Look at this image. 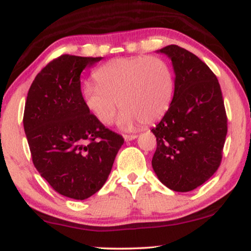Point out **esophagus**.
I'll list each match as a JSON object with an SVG mask.
<instances>
[{
    "label": "esophagus",
    "mask_w": 251,
    "mask_h": 251,
    "mask_svg": "<svg viewBox=\"0 0 251 251\" xmlns=\"http://www.w3.org/2000/svg\"><path fill=\"white\" fill-rule=\"evenodd\" d=\"M123 137H125V140H126V142H129V140L136 139L137 138V135H125Z\"/></svg>",
    "instance_id": "1"
}]
</instances>
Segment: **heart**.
I'll use <instances>...</instances> for the list:
<instances>
[{"mask_svg":"<svg viewBox=\"0 0 251 251\" xmlns=\"http://www.w3.org/2000/svg\"><path fill=\"white\" fill-rule=\"evenodd\" d=\"M94 78L96 85H85L82 98L88 112L104 126L114 121L119 102L122 126L156 122L167 112L174 94L173 71L159 57L116 58L96 70Z\"/></svg>","mask_w":251,"mask_h":251,"instance_id":"obj_1","label":"heart"}]
</instances>
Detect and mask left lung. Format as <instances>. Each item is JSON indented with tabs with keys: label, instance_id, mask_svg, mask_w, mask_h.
Instances as JSON below:
<instances>
[{
	"label": "left lung",
	"instance_id": "1",
	"mask_svg": "<svg viewBox=\"0 0 251 251\" xmlns=\"http://www.w3.org/2000/svg\"><path fill=\"white\" fill-rule=\"evenodd\" d=\"M173 61L176 80L171 104L152 132L156 151L152 166L161 183L190 192L221 166L227 115L221 85L200 58L175 44L160 50Z\"/></svg>",
	"mask_w": 251,
	"mask_h": 251
}]
</instances>
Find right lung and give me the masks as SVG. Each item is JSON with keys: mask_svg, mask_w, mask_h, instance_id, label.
Instances as JSON below:
<instances>
[{"mask_svg": "<svg viewBox=\"0 0 251 251\" xmlns=\"http://www.w3.org/2000/svg\"><path fill=\"white\" fill-rule=\"evenodd\" d=\"M101 57L61 54L34 78L24 129L34 167L57 193L84 200L100 190L125 139L85 108L81 73Z\"/></svg>", "mask_w": 251, "mask_h": 251, "instance_id": "add662e5", "label": "right lung"}]
</instances>
